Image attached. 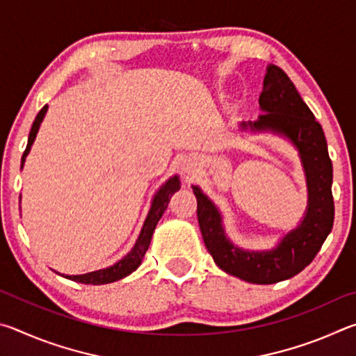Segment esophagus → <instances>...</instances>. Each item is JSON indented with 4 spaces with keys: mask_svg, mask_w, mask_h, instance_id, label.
<instances>
[{
    "mask_svg": "<svg viewBox=\"0 0 356 356\" xmlns=\"http://www.w3.org/2000/svg\"><path fill=\"white\" fill-rule=\"evenodd\" d=\"M197 168H200V160H197L196 156H186L184 160V165H182L184 172L195 174L197 171Z\"/></svg>",
    "mask_w": 356,
    "mask_h": 356,
    "instance_id": "34e87169",
    "label": "esophagus"
}]
</instances>
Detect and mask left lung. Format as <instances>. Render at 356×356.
<instances>
[{"label":"left lung","instance_id":"obj_1","mask_svg":"<svg viewBox=\"0 0 356 356\" xmlns=\"http://www.w3.org/2000/svg\"><path fill=\"white\" fill-rule=\"evenodd\" d=\"M259 106L262 114L256 120H242L238 129L284 138L297 149L308 186V206L298 225L286 232L273 248L245 250L227 237L216 204L204 195L201 186L191 185V188L197 201L204 243L215 264L222 272L246 282L275 284L308 267L331 232L334 220L333 165L321 124L278 65H267Z\"/></svg>","mask_w":356,"mask_h":356}]
</instances>
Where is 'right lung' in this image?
<instances>
[{
	"label": "right lung",
	"instance_id": "obj_1",
	"mask_svg": "<svg viewBox=\"0 0 356 356\" xmlns=\"http://www.w3.org/2000/svg\"><path fill=\"white\" fill-rule=\"evenodd\" d=\"M47 111H48V105L42 108L38 116H35V119H34L31 131H29L28 146L22 156V170H23V166H25V160L29 154V150H31V147H33L34 140H35V136H38V131L40 129V124H42V120H44ZM179 190H180V180H179L177 174L176 176L168 179L166 182L161 185L159 190H156V193L152 197V202H150V209L147 212L146 220H144V225L141 227V232L136 238L134 248H131L122 259H119L118 262H114L113 265H110V267L95 270V272L83 273V275H61L58 272L56 273L64 276V278L75 281V282H81V284H94V286L110 284V282L119 281V280L125 278V276H129L130 273H134L135 270L141 265L144 254H146V251L149 250V245H150V240H152L156 222L160 221L161 216H163L168 204H170L171 196Z\"/></svg>",
	"mask_w": 356,
	"mask_h": 356
}]
</instances>
